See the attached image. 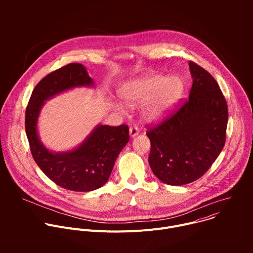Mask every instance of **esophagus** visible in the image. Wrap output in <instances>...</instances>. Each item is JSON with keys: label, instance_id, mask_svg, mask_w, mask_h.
<instances>
[{"label": "esophagus", "instance_id": "obj_1", "mask_svg": "<svg viewBox=\"0 0 253 253\" xmlns=\"http://www.w3.org/2000/svg\"><path fill=\"white\" fill-rule=\"evenodd\" d=\"M129 134L131 137H135L139 134V128L137 126H131L129 129Z\"/></svg>", "mask_w": 253, "mask_h": 253}]
</instances>
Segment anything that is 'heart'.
Instances as JSON below:
<instances>
[{
  "mask_svg": "<svg viewBox=\"0 0 253 253\" xmlns=\"http://www.w3.org/2000/svg\"><path fill=\"white\" fill-rule=\"evenodd\" d=\"M184 91L182 79L151 74L132 81L121 89V97L130 105L145 101L143 113L147 120L163 119L176 106Z\"/></svg>",
  "mask_w": 253,
  "mask_h": 253,
  "instance_id": "1",
  "label": "heart"
}]
</instances>
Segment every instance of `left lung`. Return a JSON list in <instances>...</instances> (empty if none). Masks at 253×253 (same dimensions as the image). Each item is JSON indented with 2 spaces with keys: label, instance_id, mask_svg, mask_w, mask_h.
I'll list each match as a JSON object with an SVG mask.
<instances>
[{
  "label": "left lung",
  "instance_id": "1",
  "mask_svg": "<svg viewBox=\"0 0 253 253\" xmlns=\"http://www.w3.org/2000/svg\"><path fill=\"white\" fill-rule=\"evenodd\" d=\"M193 79L189 98L161 122L149 126V164L168 185L191 183L204 175L225 144L228 109L218 83L189 62Z\"/></svg>",
  "mask_w": 253,
  "mask_h": 253
}]
</instances>
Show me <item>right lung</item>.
Listing matches in <instances>:
<instances>
[{
    "label": "right lung",
    "mask_w": 253,
    "mask_h": 253,
    "mask_svg": "<svg viewBox=\"0 0 253 253\" xmlns=\"http://www.w3.org/2000/svg\"><path fill=\"white\" fill-rule=\"evenodd\" d=\"M93 84L83 65L68 64L36 85L26 108L25 128L35 162L53 182L72 191H92L108 181L119 153L129 141V127L99 125L75 150L53 153L38 137L37 121L46 100L68 89Z\"/></svg>",
    "instance_id": "right-lung-1"
}]
</instances>
